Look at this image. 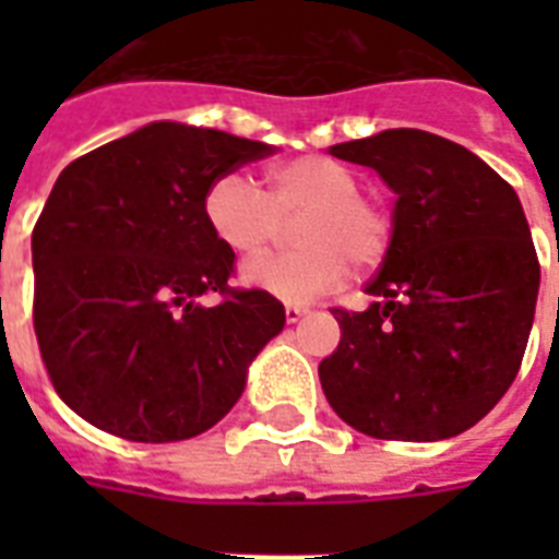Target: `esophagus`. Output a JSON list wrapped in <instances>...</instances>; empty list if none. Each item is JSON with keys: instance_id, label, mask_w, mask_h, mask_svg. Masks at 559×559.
Returning a JSON list of instances; mask_svg holds the SVG:
<instances>
[{"instance_id": "esophagus-1", "label": "esophagus", "mask_w": 559, "mask_h": 559, "mask_svg": "<svg viewBox=\"0 0 559 559\" xmlns=\"http://www.w3.org/2000/svg\"><path fill=\"white\" fill-rule=\"evenodd\" d=\"M307 313H310V310H307L305 305H287V307H284V316H287L289 324L301 322V319H305Z\"/></svg>"}]
</instances>
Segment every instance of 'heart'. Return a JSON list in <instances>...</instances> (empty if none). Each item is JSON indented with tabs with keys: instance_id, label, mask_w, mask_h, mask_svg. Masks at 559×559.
<instances>
[{
	"instance_id": "heart-1",
	"label": "heart",
	"mask_w": 559,
	"mask_h": 559,
	"mask_svg": "<svg viewBox=\"0 0 559 559\" xmlns=\"http://www.w3.org/2000/svg\"><path fill=\"white\" fill-rule=\"evenodd\" d=\"M362 179L331 156H298L266 170V193L252 179L226 174L205 191V223L228 252L261 254L298 219L293 252L263 254L243 266L249 287L305 305L340 287L348 263L371 270L389 254L394 219L389 209L362 197Z\"/></svg>"
}]
</instances>
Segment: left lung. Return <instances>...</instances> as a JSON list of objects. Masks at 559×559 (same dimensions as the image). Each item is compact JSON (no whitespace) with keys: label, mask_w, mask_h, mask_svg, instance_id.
Returning a JSON list of instances; mask_svg holds the SVG:
<instances>
[{"label":"left lung","mask_w":559,"mask_h":559,"mask_svg":"<svg viewBox=\"0 0 559 559\" xmlns=\"http://www.w3.org/2000/svg\"><path fill=\"white\" fill-rule=\"evenodd\" d=\"M397 193L394 240L362 313L333 307L340 348L319 380L333 412L382 441H443L516 380L539 293L520 197L467 147L385 130L333 144Z\"/></svg>","instance_id":"1"}]
</instances>
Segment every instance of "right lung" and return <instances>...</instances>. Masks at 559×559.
<instances>
[{
  "label": "right lung",
  "mask_w": 559,
  "mask_h": 559,
  "mask_svg": "<svg viewBox=\"0 0 559 559\" xmlns=\"http://www.w3.org/2000/svg\"><path fill=\"white\" fill-rule=\"evenodd\" d=\"M263 142L156 121L74 159L31 235L34 333L55 391L104 432L186 441L228 415L287 316L228 287L235 252L205 223L214 179ZM219 292L202 308L195 298Z\"/></svg>",
  "instance_id": "right-lung-1"
}]
</instances>
